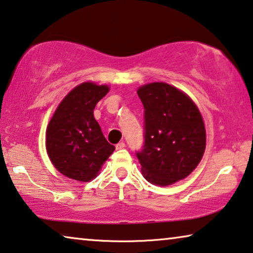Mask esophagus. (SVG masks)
Returning <instances> with one entry per match:
<instances>
[{
  "label": "esophagus",
  "instance_id": "34e87169",
  "mask_svg": "<svg viewBox=\"0 0 253 253\" xmlns=\"http://www.w3.org/2000/svg\"><path fill=\"white\" fill-rule=\"evenodd\" d=\"M124 147H126V142L124 141H121L118 145H116V149H123Z\"/></svg>",
  "mask_w": 253,
  "mask_h": 253
}]
</instances>
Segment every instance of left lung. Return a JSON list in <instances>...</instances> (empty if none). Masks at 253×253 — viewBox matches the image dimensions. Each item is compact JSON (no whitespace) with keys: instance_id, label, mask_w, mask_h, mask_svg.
Instances as JSON below:
<instances>
[{"instance_id":"1","label":"left lung","mask_w":253,"mask_h":253,"mask_svg":"<svg viewBox=\"0 0 253 253\" xmlns=\"http://www.w3.org/2000/svg\"><path fill=\"white\" fill-rule=\"evenodd\" d=\"M144 105V146L137 152L144 177L168 186L181 180L199 166L206 151V127L193 100L163 82L137 91Z\"/></svg>"}]
</instances>
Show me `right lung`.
<instances>
[{
  "mask_svg": "<svg viewBox=\"0 0 253 253\" xmlns=\"http://www.w3.org/2000/svg\"><path fill=\"white\" fill-rule=\"evenodd\" d=\"M107 85L84 82L60 102L46 127V152L54 168L66 177L90 181L115 147L106 140L93 116Z\"/></svg>",
  "mask_w": 253,
  "mask_h": 253,
  "instance_id": "add662e5",
  "label": "right lung"
}]
</instances>
